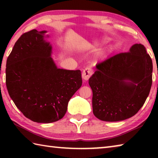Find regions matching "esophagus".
Masks as SVG:
<instances>
[{"label": "esophagus", "mask_w": 158, "mask_h": 158, "mask_svg": "<svg viewBox=\"0 0 158 158\" xmlns=\"http://www.w3.org/2000/svg\"><path fill=\"white\" fill-rule=\"evenodd\" d=\"M90 71H89V70H84V72H83L82 75H81L82 79L84 80V81H85V80H87L88 79H89V77L90 76Z\"/></svg>", "instance_id": "esophagus-1"}]
</instances>
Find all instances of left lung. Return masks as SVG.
I'll list each match as a JSON object with an SVG mask.
<instances>
[{
    "instance_id": "1",
    "label": "left lung",
    "mask_w": 158,
    "mask_h": 158,
    "mask_svg": "<svg viewBox=\"0 0 158 158\" xmlns=\"http://www.w3.org/2000/svg\"><path fill=\"white\" fill-rule=\"evenodd\" d=\"M47 31L33 29L16 42L7 59L6 85L15 105L36 123L62 118L70 98L82 85L80 70L57 68Z\"/></svg>"
}]
</instances>
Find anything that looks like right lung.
Listing matches in <instances>:
<instances>
[{
    "mask_svg": "<svg viewBox=\"0 0 158 158\" xmlns=\"http://www.w3.org/2000/svg\"><path fill=\"white\" fill-rule=\"evenodd\" d=\"M152 73V60L141 44L105 60L89 81L95 116L111 122L135 115L149 95Z\"/></svg>",
    "mask_w": 158,
    "mask_h": 158,
    "instance_id": "1",
    "label": "right lung"
}]
</instances>
